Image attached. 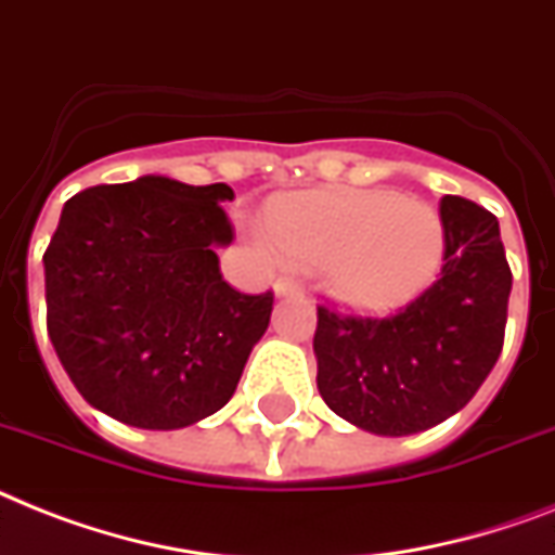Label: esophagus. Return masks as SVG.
Wrapping results in <instances>:
<instances>
[{
    "label": "esophagus",
    "mask_w": 555,
    "mask_h": 555,
    "mask_svg": "<svg viewBox=\"0 0 555 555\" xmlns=\"http://www.w3.org/2000/svg\"><path fill=\"white\" fill-rule=\"evenodd\" d=\"M273 291H276V296H293V293H301V285L291 276H279L273 282Z\"/></svg>",
    "instance_id": "34e87169"
}]
</instances>
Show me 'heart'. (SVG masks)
<instances>
[{
	"label": "heart",
	"mask_w": 555,
	"mask_h": 555,
	"mask_svg": "<svg viewBox=\"0 0 555 555\" xmlns=\"http://www.w3.org/2000/svg\"><path fill=\"white\" fill-rule=\"evenodd\" d=\"M264 236L285 262L327 264V287L364 310L399 308L434 282L444 259L436 207L393 191H310L276 196Z\"/></svg>",
	"instance_id": "b5f03b06"
}]
</instances>
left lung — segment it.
I'll return each mask as SVG.
<instances>
[{"label":"left lung","mask_w":555,"mask_h":555,"mask_svg":"<svg viewBox=\"0 0 555 555\" xmlns=\"http://www.w3.org/2000/svg\"><path fill=\"white\" fill-rule=\"evenodd\" d=\"M444 259L434 285L385 319L317 308L324 404L379 436H410L470 402L504 345L513 273L499 219L462 196L439 205Z\"/></svg>","instance_id":"obj_1"}]
</instances>
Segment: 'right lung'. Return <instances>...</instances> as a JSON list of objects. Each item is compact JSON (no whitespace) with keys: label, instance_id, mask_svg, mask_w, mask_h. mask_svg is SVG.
I'll return each instance as SVG.
<instances>
[{"label":"right lung","instance_id":"1","mask_svg":"<svg viewBox=\"0 0 555 555\" xmlns=\"http://www.w3.org/2000/svg\"><path fill=\"white\" fill-rule=\"evenodd\" d=\"M228 184L142 176L67 199L44 250L48 336L96 410L176 430L231 402L273 293H238L216 247L231 245Z\"/></svg>","mask_w":555,"mask_h":555}]
</instances>
